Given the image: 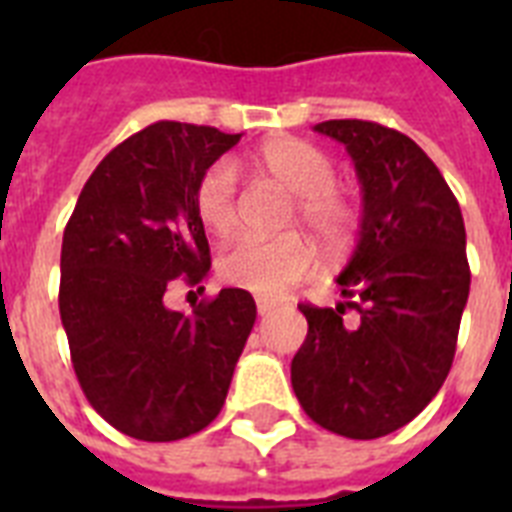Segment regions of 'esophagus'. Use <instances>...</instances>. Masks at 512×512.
Returning a JSON list of instances; mask_svg holds the SVG:
<instances>
[{
    "label": "esophagus",
    "mask_w": 512,
    "mask_h": 512,
    "mask_svg": "<svg viewBox=\"0 0 512 512\" xmlns=\"http://www.w3.org/2000/svg\"><path fill=\"white\" fill-rule=\"evenodd\" d=\"M273 308H276L273 300H268V297H257V313H260V316H268Z\"/></svg>",
    "instance_id": "1"
}]
</instances>
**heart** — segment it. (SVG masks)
<instances>
[{
  "label": "heart",
  "instance_id": "1",
  "mask_svg": "<svg viewBox=\"0 0 512 512\" xmlns=\"http://www.w3.org/2000/svg\"><path fill=\"white\" fill-rule=\"evenodd\" d=\"M257 177H268L295 193L292 223H303L329 247H340L356 228L358 209L348 193L337 188L335 162L308 140L281 135L265 140L249 156ZM193 204L201 225L215 236H231L239 228V188L225 162L212 164L196 183ZM217 271L231 287L260 297H281L319 271V257L303 236L260 241L241 239L217 260Z\"/></svg>",
  "mask_w": 512,
  "mask_h": 512
}]
</instances>
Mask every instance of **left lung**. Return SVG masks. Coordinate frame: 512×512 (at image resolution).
<instances>
[{"label":"left lung","instance_id":"1","mask_svg":"<svg viewBox=\"0 0 512 512\" xmlns=\"http://www.w3.org/2000/svg\"><path fill=\"white\" fill-rule=\"evenodd\" d=\"M313 130L348 148L364 215L337 276L345 303H300L308 335L292 388L316 425L369 441L412 422L452 369L470 292L465 223L444 175L404 132L361 119Z\"/></svg>","mask_w":512,"mask_h":512}]
</instances>
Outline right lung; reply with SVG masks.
I'll use <instances>...</instances> for the list:
<instances>
[{"instance_id":"add662e5","label":"right lung","mask_w":512,"mask_h":512,"mask_svg":"<svg viewBox=\"0 0 512 512\" xmlns=\"http://www.w3.org/2000/svg\"><path fill=\"white\" fill-rule=\"evenodd\" d=\"M239 140L201 124H148L95 167L68 217L60 321L84 396L124 436L188 438L225 404L255 300L220 289L180 313L164 305V292L207 279L212 260L193 191Z\"/></svg>"}]
</instances>
